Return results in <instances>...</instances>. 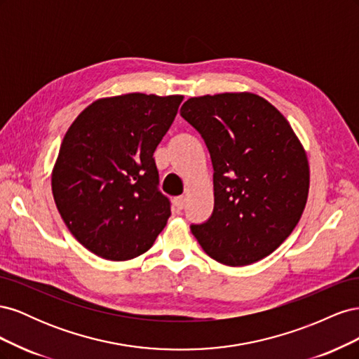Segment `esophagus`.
<instances>
[{
  "instance_id": "esophagus-1",
  "label": "esophagus",
  "mask_w": 359,
  "mask_h": 359,
  "mask_svg": "<svg viewBox=\"0 0 359 359\" xmlns=\"http://www.w3.org/2000/svg\"><path fill=\"white\" fill-rule=\"evenodd\" d=\"M173 205H175L177 210H182L184 206H186V198H184V196H177L175 199H173Z\"/></svg>"
}]
</instances>
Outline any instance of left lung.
Instances as JSON below:
<instances>
[{
	"instance_id": "1",
	"label": "left lung",
	"mask_w": 359,
	"mask_h": 359,
	"mask_svg": "<svg viewBox=\"0 0 359 359\" xmlns=\"http://www.w3.org/2000/svg\"><path fill=\"white\" fill-rule=\"evenodd\" d=\"M180 114L214 168V210L191 224L193 235L224 265L266 257L295 229L309 196L307 156L287 119L252 93L191 97Z\"/></svg>"
}]
</instances>
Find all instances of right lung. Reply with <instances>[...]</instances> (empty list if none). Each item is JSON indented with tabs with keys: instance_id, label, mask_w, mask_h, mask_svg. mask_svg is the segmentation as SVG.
Instances as JSON below:
<instances>
[{
	"instance_id": "obj_1",
	"label": "right lung",
	"mask_w": 359,
	"mask_h": 359,
	"mask_svg": "<svg viewBox=\"0 0 359 359\" xmlns=\"http://www.w3.org/2000/svg\"><path fill=\"white\" fill-rule=\"evenodd\" d=\"M184 97L132 93L91 103L62 139L52 193L72 235L94 255L128 260L166 226L154 151Z\"/></svg>"
}]
</instances>
